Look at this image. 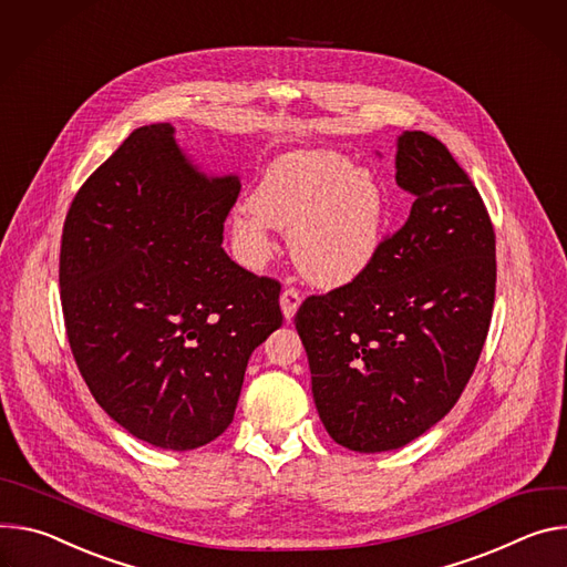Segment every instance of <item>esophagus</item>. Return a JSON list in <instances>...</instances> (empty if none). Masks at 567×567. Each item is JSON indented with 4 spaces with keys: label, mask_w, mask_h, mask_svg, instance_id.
<instances>
[{
    "label": "esophagus",
    "mask_w": 567,
    "mask_h": 567,
    "mask_svg": "<svg viewBox=\"0 0 567 567\" xmlns=\"http://www.w3.org/2000/svg\"><path fill=\"white\" fill-rule=\"evenodd\" d=\"M279 301H281L284 318H286V320H292L297 308H299V303H301V295H299L297 288H286V290L281 292V299H279Z\"/></svg>",
    "instance_id": "34e87169"
}]
</instances>
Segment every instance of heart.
I'll list each match as a JSON object with an SVG mask.
<instances>
[{"instance_id":"heart-1","label":"heart","mask_w":567,"mask_h":567,"mask_svg":"<svg viewBox=\"0 0 567 567\" xmlns=\"http://www.w3.org/2000/svg\"><path fill=\"white\" fill-rule=\"evenodd\" d=\"M385 216V188L369 168L333 151H299L268 166L231 231L249 266L270 259L272 227L288 231L297 268L320 286H342L375 257Z\"/></svg>"}]
</instances>
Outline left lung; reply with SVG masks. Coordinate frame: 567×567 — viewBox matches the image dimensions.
I'll return each mask as SVG.
<instances>
[{"instance_id":"left-lung-1","label":"left lung","mask_w":567,"mask_h":567,"mask_svg":"<svg viewBox=\"0 0 567 567\" xmlns=\"http://www.w3.org/2000/svg\"><path fill=\"white\" fill-rule=\"evenodd\" d=\"M396 184L414 196L349 284L295 316L312 399L336 444L385 453L444 419L480 360L495 299V231L468 173L436 137H399Z\"/></svg>"}]
</instances>
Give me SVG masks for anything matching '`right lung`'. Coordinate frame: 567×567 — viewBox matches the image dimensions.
<instances>
[{"instance_id": "right-lung-1", "label": "right lung", "mask_w": 567, "mask_h": 567, "mask_svg": "<svg viewBox=\"0 0 567 567\" xmlns=\"http://www.w3.org/2000/svg\"><path fill=\"white\" fill-rule=\"evenodd\" d=\"M236 175L205 177L173 125L133 131L79 188L60 240L68 340L96 403L166 451L234 421L247 360L284 322L281 284L234 264Z\"/></svg>"}]
</instances>
